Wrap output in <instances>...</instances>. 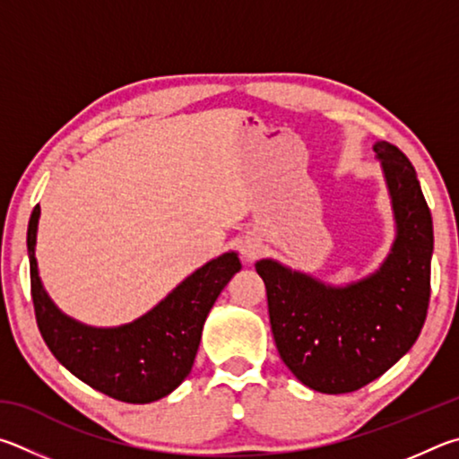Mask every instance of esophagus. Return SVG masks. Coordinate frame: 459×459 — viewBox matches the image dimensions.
I'll list each match as a JSON object with an SVG mask.
<instances>
[{"label": "esophagus", "mask_w": 459, "mask_h": 459, "mask_svg": "<svg viewBox=\"0 0 459 459\" xmlns=\"http://www.w3.org/2000/svg\"><path fill=\"white\" fill-rule=\"evenodd\" d=\"M239 252H242V258L246 262H254L262 252L260 239L254 238V236H246L242 242H239Z\"/></svg>", "instance_id": "1"}]
</instances>
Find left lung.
<instances>
[{
    "mask_svg": "<svg viewBox=\"0 0 459 459\" xmlns=\"http://www.w3.org/2000/svg\"><path fill=\"white\" fill-rule=\"evenodd\" d=\"M395 238L381 266L355 282L328 284L264 258L272 334L280 359L302 385L328 395L375 381L413 347L429 304L433 223L413 165L377 141Z\"/></svg>",
    "mask_w": 459,
    "mask_h": 459,
    "instance_id": "1",
    "label": "left lung"
}]
</instances>
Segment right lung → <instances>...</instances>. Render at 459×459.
<instances>
[{"mask_svg":"<svg viewBox=\"0 0 459 459\" xmlns=\"http://www.w3.org/2000/svg\"><path fill=\"white\" fill-rule=\"evenodd\" d=\"M38 221L39 205L28 223L30 282L38 328L52 355L80 381L125 403H151L179 387L191 373L209 310L242 270L238 252L204 264L133 323L91 326L62 312L46 292L36 260Z\"/></svg>","mask_w":459,"mask_h":459,"instance_id":"add662e5","label":"right lung"}]
</instances>
